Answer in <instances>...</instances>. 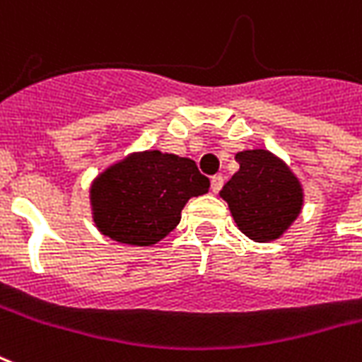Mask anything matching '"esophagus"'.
I'll use <instances>...</instances> for the list:
<instances>
[{"label": "esophagus", "mask_w": 362, "mask_h": 362, "mask_svg": "<svg viewBox=\"0 0 362 362\" xmlns=\"http://www.w3.org/2000/svg\"><path fill=\"white\" fill-rule=\"evenodd\" d=\"M222 184H224V176H222V174H216V176H213V178H211V189H213L215 194H218V192H221Z\"/></svg>", "instance_id": "34e87169"}]
</instances>
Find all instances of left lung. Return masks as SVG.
Here are the masks:
<instances>
[{
    "label": "left lung",
    "instance_id": "8db88e82",
    "mask_svg": "<svg viewBox=\"0 0 362 362\" xmlns=\"http://www.w3.org/2000/svg\"><path fill=\"white\" fill-rule=\"evenodd\" d=\"M240 170L221 189L238 228L249 240L274 242L303 209V186L280 157L267 149L235 153Z\"/></svg>",
    "mask_w": 362,
    "mask_h": 362
}]
</instances>
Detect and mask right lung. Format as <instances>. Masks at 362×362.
<instances>
[{
	"label": "right lung",
	"instance_id": "right-lung-1",
	"mask_svg": "<svg viewBox=\"0 0 362 362\" xmlns=\"http://www.w3.org/2000/svg\"><path fill=\"white\" fill-rule=\"evenodd\" d=\"M188 157L134 151L99 173L90 186L92 218L103 235L127 245H155L173 232L184 205L209 192Z\"/></svg>",
	"mask_w": 362,
	"mask_h": 362
}]
</instances>
